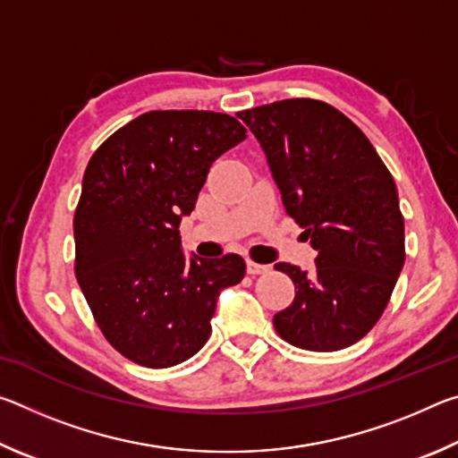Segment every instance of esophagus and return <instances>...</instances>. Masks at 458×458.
<instances>
[{
  "mask_svg": "<svg viewBox=\"0 0 458 458\" xmlns=\"http://www.w3.org/2000/svg\"><path fill=\"white\" fill-rule=\"evenodd\" d=\"M270 267L268 265H260V262H254V260H248L246 262V273L257 276V275H265L268 273Z\"/></svg>",
  "mask_w": 458,
  "mask_h": 458,
  "instance_id": "obj_1",
  "label": "esophagus"
}]
</instances>
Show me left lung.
Instances as JSON below:
<instances>
[{
    "label": "left lung",
    "mask_w": 458,
    "mask_h": 458,
    "mask_svg": "<svg viewBox=\"0 0 458 458\" xmlns=\"http://www.w3.org/2000/svg\"><path fill=\"white\" fill-rule=\"evenodd\" d=\"M238 117L259 139L286 214L317 250L311 273L275 265L294 283L275 329L301 350L350 347L382 317L404 267L394 177L360 127L321 100L286 98Z\"/></svg>",
    "instance_id": "8db88e82"
}]
</instances>
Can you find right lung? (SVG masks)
Returning a JSON list of instances; mask_svg holds the SVG:
<instances>
[{"label": "right lung", "instance_id": "obj_1", "mask_svg": "<svg viewBox=\"0 0 458 458\" xmlns=\"http://www.w3.org/2000/svg\"><path fill=\"white\" fill-rule=\"evenodd\" d=\"M246 139L224 113L151 111L92 155L74 214V273L108 344L145 368H172L210 337L218 294L238 284V254L182 250L180 222L208 172Z\"/></svg>", "mask_w": 458, "mask_h": 458}]
</instances>
